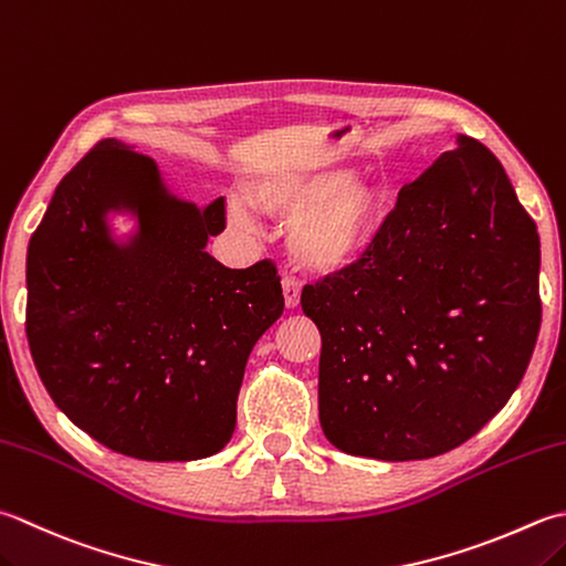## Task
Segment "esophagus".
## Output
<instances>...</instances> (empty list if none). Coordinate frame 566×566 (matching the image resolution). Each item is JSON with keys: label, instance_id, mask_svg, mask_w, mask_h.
Instances as JSON below:
<instances>
[{"label": "esophagus", "instance_id": "esophagus-1", "mask_svg": "<svg viewBox=\"0 0 566 566\" xmlns=\"http://www.w3.org/2000/svg\"><path fill=\"white\" fill-rule=\"evenodd\" d=\"M282 292H284V306L286 308H296L298 298H302V286L294 280V276H284L282 282Z\"/></svg>", "mask_w": 566, "mask_h": 566}]
</instances>
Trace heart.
Returning <instances> with one entry per match:
<instances>
[{
	"instance_id": "obj_1",
	"label": "heart",
	"mask_w": 566,
	"mask_h": 566,
	"mask_svg": "<svg viewBox=\"0 0 566 566\" xmlns=\"http://www.w3.org/2000/svg\"><path fill=\"white\" fill-rule=\"evenodd\" d=\"M248 203L272 218L290 220L286 250L298 270L340 274L373 245L382 223L378 186L353 179L340 166H274L242 186ZM230 218L250 228L252 216L240 201Z\"/></svg>"
}]
</instances>
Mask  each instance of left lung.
<instances>
[{"label": "left lung", "mask_w": 566, "mask_h": 566, "mask_svg": "<svg viewBox=\"0 0 566 566\" xmlns=\"http://www.w3.org/2000/svg\"><path fill=\"white\" fill-rule=\"evenodd\" d=\"M321 331L318 419L350 457L417 461L501 412L539 334V235L479 139L402 186L350 270L304 286Z\"/></svg>", "instance_id": "obj_1"}]
</instances>
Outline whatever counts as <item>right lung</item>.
<instances>
[{
    "mask_svg": "<svg viewBox=\"0 0 566 566\" xmlns=\"http://www.w3.org/2000/svg\"><path fill=\"white\" fill-rule=\"evenodd\" d=\"M223 228V198L176 196L159 164L119 139L55 186L27 254L29 348L55 407L103 447L196 461L235 431L250 350L284 296L272 262L210 258Z\"/></svg>",
    "mask_w": 566,
    "mask_h": 566,
    "instance_id": "1",
    "label": "right lung"
}]
</instances>
